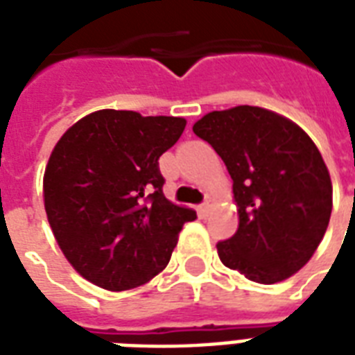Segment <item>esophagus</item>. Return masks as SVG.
<instances>
[{"label": "esophagus", "mask_w": 355, "mask_h": 355, "mask_svg": "<svg viewBox=\"0 0 355 355\" xmlns=\"http://www.w3.org/2000/svg\"><path fill=\"white\" fill-rule=\"evenodd\" d=\"M211 206H214V199H211V197H208L205 205L199 206V214H200V216H202V217L208 216V214H210V210H211Z\"/></svg>", "instance_id": "esophagus-1"}]
</instances>
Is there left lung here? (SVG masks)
Here are the masks:
<instances>
[{
  "label": "left lung",
  "mask_w": 355,
  "mask_h": 355,
  "mask_svg": "<svg viewBox=\"0 0 355 355\" xmlns=\"http://www.w3.org/2000/svg\"><path fill=\"white\" fill-rule=\"evenodd\" d=\"M234 180L239 227L217 243L223 265L258 284L302 269L331 216V178L317 145L297 123L259 107L206 114L193 125Z\"/></svg>",
  "instance_id": "1"
}]
</instances>
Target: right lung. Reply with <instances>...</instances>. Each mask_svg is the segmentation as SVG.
<instances>
[{
    "label": "right lung",
    "instance_id": "add662e5",
    "mask_svg": "<svg viewBox=\"0 0 355 355\" xmlns=\"http://www.w3.org/2000/svg\"><path fill=\"white\" fill-rule=\"evenodd\" d=\"M186 119L97 110L58 139L44 173L47 221L71 267L108 291L153 280L169 263L191 208L162 193L158 158Z\"/></svg>",
    "mask_w": 355,
    "mask_h": 355
}]
</instances>
